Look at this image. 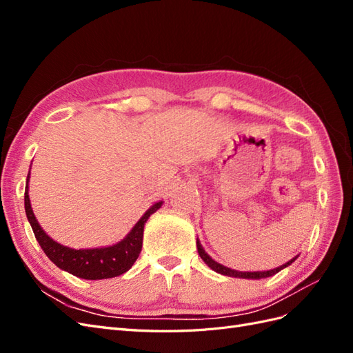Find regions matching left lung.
I'll return each instance as SVG.
<instances>
[{"label": "left lung", "mask_w": 353, "mask_h": 353, "mask_svg": "<svg viewBox=\"0 0 353 353\" xmlns=\"http://www.w3.org/2000/svg\"><path fill=\"white\" fill-rule=\"evenodd\" d=\"M197 252H199V254H200V258L203 259V262H205V263L209 266V268H210V270H213L215 272L222 274V275L234 276V279H248V280H261V279H266V276H272V275H275L276 272H280L281 270L287 268L288 265H292V263L297 259V256H296V258H293V259H290L288 262H285L284 265L279 266V268H274V270H270V271L243 272V271H236V270L227 268V266H223V265H221V263H218V262L213 261V259L210 258V256L205 252V249L201 248V244H200L199 239H197Z\"/></svg>", "instance_id": "8db88e82"}]
</instances>
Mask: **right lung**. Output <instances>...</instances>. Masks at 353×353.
Wrapping results in <instances>:
<instances>
[{
	"label": "right lung",
	"instance_id": "obj_1",
	"mask_svg": "<svg viewBox=\"0 0 353 353\" xmlns=\"http://www.w3.org/2000/svg\"><path fill=\"white\" fill-rule=\"evenodd\" d=\"M30 172V170H29ZM29 175L26 179L25 188V210L28 221L32 227V231L35 234V239L39 243L41 249L48 256L52 263H56L60 270L66 271L74 276H79L83 280H104L113 279V276L122 275L140 256L143 248V232L144 225L150 215L160 209L163 201H157L148 209L141 219L138 221L134 228L130 231L128 236L109 248H99V249H70L57 241L52 240L47 232L41 228L38 223L34 210L30 208L29 191H28Z\"/></svg>",
	"mask_w": 353,
	"mask_h": 353
}]
</instances>
